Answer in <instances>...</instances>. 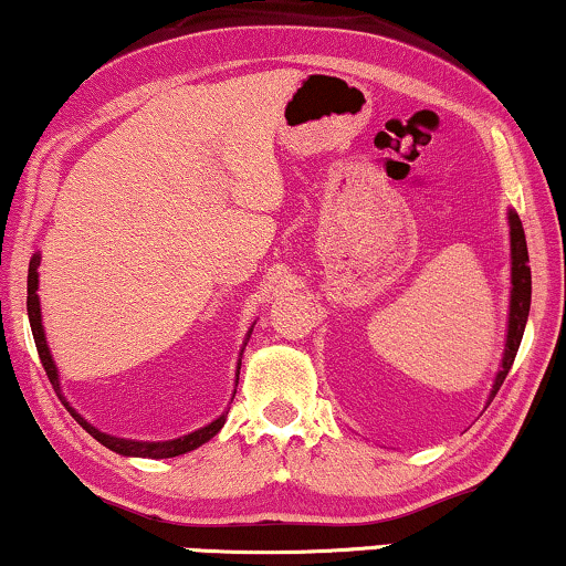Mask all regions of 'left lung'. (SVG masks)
I'll use <instances>...</instances> for the list:
<instances>
[{"label": "left lung", "instance_id": "left-lung-1", "mask_svg": "<svg viewBox=\"0 0 566 566\" xmlns=\"http://www.w3.org/2000/svg\"><path fill=\"white\" fill-rule=\"evenodd\" d=\"M507 224H511V314H507V337L503 349V363L501 370L495 375L493 390H490V400L495 398V392L501 390L507 370H511L515 352L521 347L523 329L528 322V308H531V268H528V248H526V234H523V224L515 211H507Z\"/></svg>", "mask_w": 566, "mask_h": 566}]
</instances>
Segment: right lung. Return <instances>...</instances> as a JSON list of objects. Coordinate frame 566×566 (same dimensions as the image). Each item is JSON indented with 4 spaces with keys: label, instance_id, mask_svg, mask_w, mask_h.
I'll list each match as a JSON object with an SVG mask.
<instances>
[{
    "label": "right lung",
    "instance_id": "1",
    "mask_svg": "<svg viewBox=\"0 0 566 566\" xmlns=\"http://www.w3.org/2000/svg\"><path fill=\"white\" fill-rule=\"evenodd\" d=\"M38 265H40V255H32L30 270H28V316H30V329H32V339H35L40 363H43L48 380L53 382V388H55V392H59V398L63 400V406L69 408L73 419L84 426V429L92 433V437L99 441V444H104L106 449H112V452H117L122 457H147V460H166V457H178V454L191 452V449L207 444L211 437H217L219 429H222L224 421H227L224 413L219 416L217 421L203 426V429L186 433V437L168 439V441H135V439H119V437H112V433H104V431L96 429V426L88 423L84 416H78L76 411H73V408L65 403V398L61 396L59 367H55L53 357H51V349H48V342H45L43 316H40V298H38ZM250 334H252V329L248 332V339H250ZM244 344H248V342H244ZM240 355H242V352H240ZM240 365H242V359H237V380H240Z\"/></svg>",
    "mask_w": 566,
    "mask_h": 566
}]
</instances>
